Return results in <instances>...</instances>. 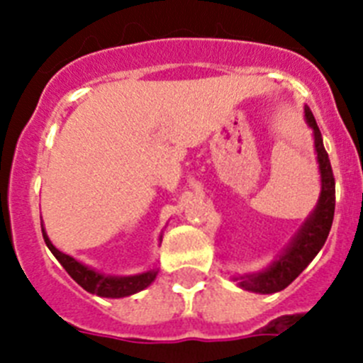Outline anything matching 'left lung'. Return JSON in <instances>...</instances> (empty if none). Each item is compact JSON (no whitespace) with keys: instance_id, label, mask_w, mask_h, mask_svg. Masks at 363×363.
Here are the masks:
<instances>
[{"instance_id":"8db88e82","label":"left lung","mask_w":363,"mask_h":363,"mask_svg":"<svg viewBox=\"0 0 363 363\" xmlns=\"http://www.w3.org/2000/svg\"><path fill=\"white\" fill-rule=\"evenodd\" d=\"M306 120L311 129L314 130V147L318 152L320 174H322V194H320L314 213L306 221V225L301 227V230L298 233L294 242L291 243L289 249L285 251V255H281L267 271L242 278L240 287L252 291V293L272 294L285 289L313 262L314 256L318 255L327 236H329V230H331L336 203L335 176H333V167L329 162V156H327V150L323 149L322 133H320L316 120H314L313 112L309 108H306Z\"/></svg>"}]
</instances>
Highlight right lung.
<instances>
[{
  "label": "right lung",
  "instance_id": "right-lung-1",
  "mask_svg": "<svg viewBox=\"0 0 363 363\" xmlns=\"http://www.w3.org/2000/svg\"><path fill=\"white\" fill-rule=\"evenodd\" d=\"M41 230H43V240L45 243H47V247L50 249V252L56 256L57 262H60V264L63 265V269L69 272L70 278H72L78 285H82L83 289L89 291V293L98 294V296H105V298L130 296V294L149 287V285L152 284L154 278H156V271H149V272H143V274H138V277H125V278L104 277V274H99V272L82 265L78 259L70 258L69 255H63L62 251H57L56 247L50 243L49 236L45 234V229Z\"/></svg>",
  "mask_w": 363,
  "mask_h": 363
}]
</instances>
